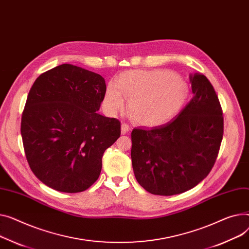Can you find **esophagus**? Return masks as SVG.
<instances>
[{
  "instance_id": "esophagus-1",
  "label": "esophagus",
  "mask_w": 249,
  "mask_h": 249,
  "mask_svg": "<svg viewBox=\"0 0 249 249\" xmlns=\"http://www.w3.org/2000/svg\"><path fill=\"white\" fill-rule=\"evenodd\" d=\"M129 131H130L129 125L126 124V123H122V125H121V133H122L123 135H125V134L128 133Z\"/></svg>"
}]
</instances>
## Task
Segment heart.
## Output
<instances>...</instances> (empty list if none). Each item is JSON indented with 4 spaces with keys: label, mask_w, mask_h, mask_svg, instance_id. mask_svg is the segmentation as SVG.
I'll return each mask as SVG.
<instances>
[{
    "label": "heart",
    "mask_w": 249,
    "mask_h": 249,
    "mask_svg": "<svg viewBox=\"0 0 249 249\" xmlns=\"http://www.w3.org/2000/svg\"><path fill=\"white\" fill-rule=\"evenodd\" d=\"M129 98L128 110L137 122L147 126H158L168 122L183 107L187 87L180 78L169 71H128L106 90L104 105L114 113Z\"/></svg>",
    "instance_id": "obj_1"
}]
</instances>
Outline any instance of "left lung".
Wrapping results in <instances>:
<instances>
[{"mask_svg":"<svg viewBox=\"0 0 249 249\" xmlns=\"http://www.w3.org/2000/svg\"><path fill=\"white\" fill-rule=\"evenodd\" d=\"M193 98L176 117L161 126L131 133L132 166L138 183L155 195L190 190L210 172L223 136L218 97L202 74L189 75Z\"/></svg>","mask_w":249,"mask_h":249,"instance_id":"obj_1","label":"left lung"}]
</instances>
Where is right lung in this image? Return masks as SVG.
Instances as JSON below:
<instances>
[{
  "mask_svg": "<svg viewBox=\"0 0 249 249\" xmlns=\"http://www.w3.org/2000/svg\"><path fill=\"white\" fill-rule=\"evenodd\" d=\"M104 78L71 64L41 74L33 84L21 122L25 154L36 177L50 188L88 189L102 169L107 148L120 137V122L99 114Z\"/></svg>",
  "mask_w": 249,
  "mask_h": 249,
  "instance_id": "1",
  "label": "right lung"
}]
</instances>
